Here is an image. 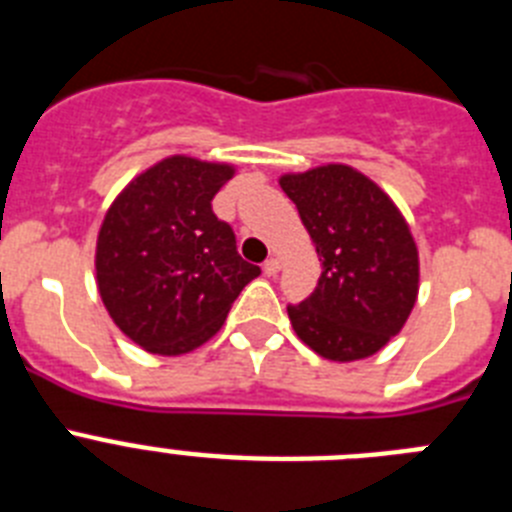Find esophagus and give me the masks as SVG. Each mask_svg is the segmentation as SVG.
Masks as SVG:
<instances>
[{"instance_id":"obj_1","label":"esophagus","mask_w":512,"mask_h":512,"mask_svg":"<svg viewBox=\"0 0 512 512\" xmlns=\"http://www.w3.org/2000/svg\"><path fill=\"white\" fill-rule=\"evenodd\" d=\"M279 271H282V261L277 256H271V259L264 261V274L266 277H277Z\"/></svg>"}]
</instances>
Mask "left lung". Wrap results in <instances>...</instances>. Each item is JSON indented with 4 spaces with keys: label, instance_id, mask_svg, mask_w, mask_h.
Returning a JSON list of instances; mask_svg holds the SVG:
<instances>
[{
    "label": "left lung",
    "instance_id": "left-lung-1",
    "mask_svg": "<svg viewBox=\"0 0 512 512\" xmlns=\"http://www.w3.org/2000/svg\"><path fill=\"white\" fill-rule=\"evenodd\" d=\"M318 253V287L289 320L302 343L330 361L382 351L418 300V246L390 194L354 166L325 164L279 176Z\"/></svg>",
    "mask_w": 512,
    "mask_h": 512
}]
</instances>
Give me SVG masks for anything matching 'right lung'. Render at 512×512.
<instances>
[{
    "label": "right lung",
    "mask_w": 512,
    "mask_h": 512,
    "mask_svg": "<svg viewBox=\"0 0 512 512\" xmlns=\"http://www.w3.org/2000/svg\"><path fill=\"white\" fill-rule=\"evenodd\" d=\"M235 166L161 158L122 189L97 235V289L117 328L143 351L182 356L223 328L259 266L241 259L212 197Z\"/></svg>",
    "instance_id": "obj_1"
}]
</instances>
